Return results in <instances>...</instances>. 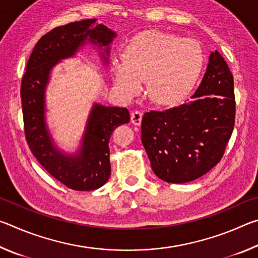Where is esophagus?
I'll list each match as a JSON object with an SVG mask.
<instances>
[{"label": "esophagus", "mask_w": 258, "mask_h": 258, "mask_svg": "<svg viewBox=\"0 0 258 258\" xmlns=\"http://www.w3.org/2000/svg\"><path fill=\"white\" fill-rule=\"evenodd\" d=\"M142 116H143V113L141 111L135 110V111L132 112V115H131V121H132L134 125L140 126V125H141V121H142Z\"/></svg>", "instance_id": "34e87169"}]
</instances>
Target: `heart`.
Here are the masks:
<instances>
[{
  "label": "heart",
  "mask_w": 258,
  "mask_h": 258,
  "mask_svg": "<svg viewBox=\"0 0 258 258\" xmlns=\"http://www.w3.org/2000/svg\"><path fill=\"white\" fill-rule=\"evenodd\" d=\"M204 64L199 43L160 30L140 33L124 47L121 58L110 61V75L116 90L133 98L146 81L152 102L171 106L195 86Z\"/></svg>",
  "instance_id": "heart-1"
}]
</instances>
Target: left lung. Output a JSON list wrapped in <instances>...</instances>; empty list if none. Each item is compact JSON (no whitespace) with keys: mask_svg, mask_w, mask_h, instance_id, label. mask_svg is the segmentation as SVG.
<instances>
[{"mask_svg":"<svg viewBox=\"0 0 258 258\" xmlns=\"http://www.w3.org/2000/svg\"><path fill=\"white\" fill-rule=\"evenodd\" d=\"M195 100L143 115L141 141L160 180L186 183L211 171L224 154L234 126L233 76L217 50L209 54Z\"/></svg>","mask_w":258,"mask_h":258,"instance_id":"obj_1","label":"left lung"}]
</instances>
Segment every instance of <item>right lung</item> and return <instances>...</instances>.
Returning <instances> with one entry per match:
<instances>
[{
  "instance_id": "add662e5",
  "label": "right lung",
  "mask_w": 258,
  "mask_h": 258,
  "mask_svg": "<svg viewBox=\"0 0 258 258\" xmlns=\"http://www.w3.org/2000/svg\"><path fill=\"white\" fill-rule=\"evenodd\" d=\"M116 36V32L97 24V19L52 29L35 45L21 82L25 134L30 151L55 180L76 191L95 190L109 180V139L116 127L128 123L130 112L126 108L93 102L78 147L66 151L59 148L47 125V86L54 67L76 56L87 44L97 49L102 64L107 66Z\"/></svg>"
}]
</instances>
